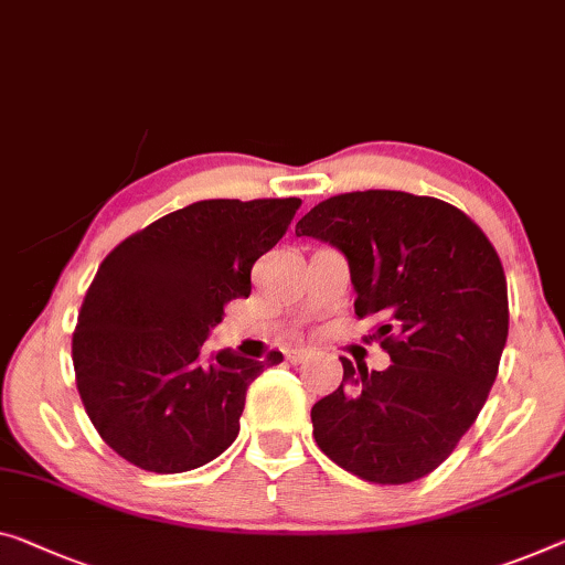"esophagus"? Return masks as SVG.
<instances>
[{
	"mask_svg": "<svg viewBox=\"0 0 565 565\" xmlns=\"http://www.w3.org/2000/svg\"><path fill=\"white\" fill-rule=\"evenodd\" d=\"M307 358H311V350L309 348H301V344L286 350V360H289V363H305Z\"/></svg>",
	"mask_w": 565,
	"mask_h": 565,
	"instance_id": "1",
	"label": "esophagus"
}]
</instances>
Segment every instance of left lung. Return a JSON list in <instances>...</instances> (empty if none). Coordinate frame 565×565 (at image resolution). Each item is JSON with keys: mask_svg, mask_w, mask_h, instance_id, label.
<instances>
[{"mask_svg": "<svg viewBox=\"0 0 565 565\" xmlns=\"http://www.w3.org/2000/svg\"><path fill=\"white\" fill-rule=\"evenodd\" d=\"M297 235L342 250L355 315L377 319L393 363L367 373L340 358V388L311 408L317 446L365 482H416L454 451L498 377L510 324L498 250L449 202L398 190L319 202Z\"/></svg>", "mask_w": 565, "mask_h": 565, "instance_id": "obj_1", "label": "left lung"}]
</instances>
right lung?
Segmentation results:
<instances>
[{
	"label": "right lung",
	"instance_id": "right-lung-1",
	"mask_svg": "<svg viewBox=\"0 0 565 565\" xmlns=\"http://www.w3.org/2000/svg\"><path fill=\"white\" fill-rule=\"evenodd\" d=\"M299 198L200 200L129 235L98 266L73 332L75 385L111 449L134 467L177 475L228 449L246 391L268 365L205 340L250 268L271 250Z\"/></svg>",
	"mask_w": 565,
	"mask_h": 565
}]
</instances>
